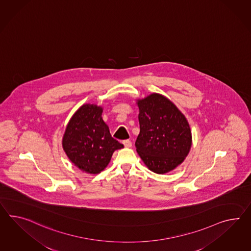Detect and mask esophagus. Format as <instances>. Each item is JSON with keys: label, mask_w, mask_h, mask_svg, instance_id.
<instances>
[{"label": "esophagus", "mask_w": 251, "mask_h": 251, "mask_svg": "<svg viewBox=\"0 0 251 251\" xmlns=\"http://www.w3.org/2000/svg\"><path fill=\"white\" fill-rule=\"evenodd\" d=\"M123 145L125 146V148H131L132 147V142L128 140V139H126V140L123 141Z\"/></svg>", "instance_id": "1"}]
</instances>
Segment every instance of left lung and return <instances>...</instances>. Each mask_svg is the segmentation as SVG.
I'll list each match as a JSON object with an SVG mask.
<instances>
[{"label":"left lung","mask_w":251,"mask_h":251,"mask_svg":"<svg viewBox=\"0 0 251 251\" xmlns=\"http://www.w3.org/2000/svg\"><path fill=\"white\" fill-rule=\"evenodd\" d=\"M140 133L135 148L154 173L169 172L181 164L191 148L186 117L167 97L158 94L138 101Z\"/></svg>","instance_id":"1"}]
</instances>
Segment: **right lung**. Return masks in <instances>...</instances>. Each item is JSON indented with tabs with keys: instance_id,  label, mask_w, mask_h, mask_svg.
<instances>
[{
	"instance_id": "right-lung-1",
	"label": "right lung",
	"mask_w": 251,
	"mask_h": 251,
	"mask_svg": "<svg viewBox=\"0 0 251 251\" xmlns=\"http://www.w3.org/2000/svg\"><path fill=\"white\" fill-rule=\"evenodd\" d=\"M103 109L84 104L65 130L63 147L69 159L81 170L98 174L108 165L115 150L124 148L110 134L102 118Z\"/></svg>"
}]
</instances>
